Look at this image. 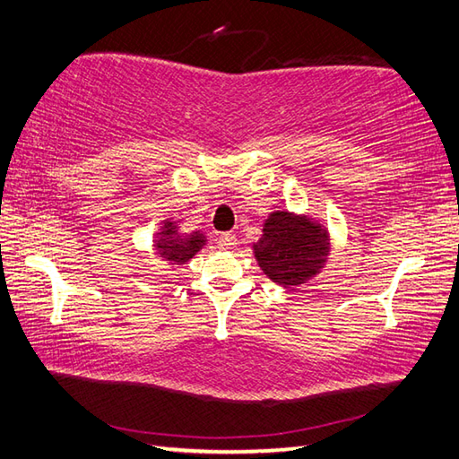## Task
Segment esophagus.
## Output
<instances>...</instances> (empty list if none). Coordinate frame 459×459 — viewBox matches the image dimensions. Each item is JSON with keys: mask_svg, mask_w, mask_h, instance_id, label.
Here are the masks:
<instances>
[{"mask_svg": "<svg viewBox=\"0 0 459 459\" xmlns=\"http://www.w3.org/2000/svg\"><path fill=\"white\" fill-rule=\"evenodd\" d=\"M236 243H238V239H236V236H233V233H221L220 239H218V247L223 249V251H228V249L236 247Z\"/></svg>", "mask_w": 459, "mask_h": 459, "instance_id": "34e87169", "label": "esophagus"}]
</instances>
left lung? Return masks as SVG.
Masks as SVG:
<instances>
[{
    "instance_id": "left-lung-1",
    "label": "left lung",
    "mask_w": 459,
    "mask_h": 459,
    "mask_svg": "<svg viewBox=\"0 0 459 459\" xmlns=\"http://www.w3.org/2000/svg\"><path fill=\"white\" fill-rule=\"evenodd\" d=\"M253 255L267 277L282 289L312 281L328 263L332 238L324 223L308 213L274 210L263 221Z\"/></svg>"
}]
</instances>
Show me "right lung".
Here are the masks:
<instances>
[{
  "label": "right lung",
  "instance_id": "add662e5",
  "mask_svg": "<svg viewBox=\"0 0 459 459\" xmlns=\"http://www.w3.org/2000/svg\"><path fill=\"white\" fill-rule=\"evenodd\" d=\"M206 243L208 238L204 231L196 230L185 233L180 231L178 221L167 218L159 223L155 239H152V249L160 261L177 267V264H186Z\"/></svg>",
  "mask_w": 459,
  "mask_h": 459
}]
</instances>
